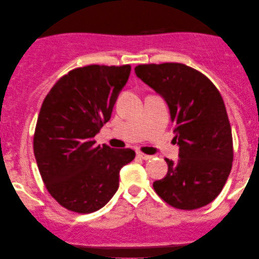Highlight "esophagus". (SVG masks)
Masks as SVG:
<instances>
[{"label": "esophagus", "instance_id": "34e87169", "mask_svg": "<svg viewBox=\"0 0 259 259\" xmlns=\"http://www.w3.org/2000/svg\"><path fill=\"white\" fill-rule=\"evenodd\" d=\"M137 155L141 159H144V160H150V159L152 158V155H148V154H145L143 153V152H137Z\"/></svg>", "mask_w": 259, "mask_h": 259}]
</instances>
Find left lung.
Segmentation results:
<instances>
[{
  "instance_id": "1",
  "label": "left lung",
  "mask_w": 259,
  "mask_h": 259,
  "mask_svg": "<svg viewBox=\"0 0 259 259\" xmlns=\"http://www.w3.org/2000/svg\"><path fill=\"white\" fill-rule=\"evenodd\" d=\"M137 76L167 102L179 159L166 158L165 178L153 183L162 200L179 210H196L221 193L231 172L232 132L217 87L183 63L139 65Z\"/></svg>"
}]
</instances>
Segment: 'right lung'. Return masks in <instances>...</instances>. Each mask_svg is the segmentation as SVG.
Listing matches in <instances>:
<instances>
[{
  "label": "right lung",
  "instance_id": "right-lung-1",
  "mask_svg": "<svg viewBox=\"0 0 259 259\" xmlns=\"http://www.w3.org/2000/svg\"><path fill=\"white\" fill-rule=\"evenodd\" d=\"M131 66L90 65L56 81L42 102L34 154L51 196L67 210L91 213L111 200L119 172L136 157L131 148L97 145L95 134L111 119Z\"/></svg>",
  "mask_w": 259,
  "mask_h": 259
}]
</instances>
